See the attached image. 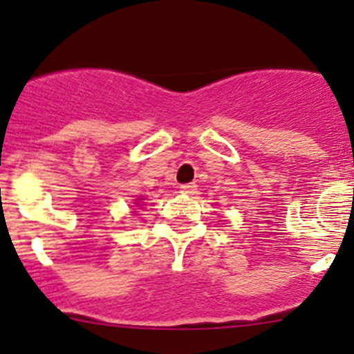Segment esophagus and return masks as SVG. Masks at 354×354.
<instances>
[{"label":"esophagus","instance_id":"obj_1","mask_svg":"<svg viewBox=\"0 0 354 354\" xmlns=\"http://www.w3.org/2000/svg\"><path fill=\"white\" fill-rule=\"evenodd\" d=\"M180 193H185V195H195L196 193V185H181Z\"/></svg>","mask_w":354,"mask_h":354}]
</instances>
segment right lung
<instances>
[{
	"instance_id": "right-lung-1",
	"label": "right lung",
	"mask_w": 354,
	"mask_h": 354,
	"mask_svg": "<svg viewBox=\"0 0 354 354\" xmlns=\"http://www.w3.org/2000/svg\"><path fill=\"white\" fill-rule=\"evenodd\" d=\"M139 200H141V198H139ZM139 200H138V201H136V205H139Z\"/></svg>"
}]
</instances>
